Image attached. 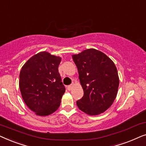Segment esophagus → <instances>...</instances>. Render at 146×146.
<instances>
[{
    "instance_id": "1",
    "label": "esophagus",
    "mask_w": 146,
    "mask_h": 146,
    "mask_svg": "<svg viewBox=\"0 0 146 146\" xmlns=\"http://www.w3.org/2000/svg\"><path fill=\"white\" fill-rule=\"evenodd\" d=\"M74 86V84H72L71 85H70V86H68V89L69 90H70L73 88Z\"/></svg>"
}]
</instances>
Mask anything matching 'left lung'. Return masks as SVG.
I'll return each instance as SVG.
<instances>
[{
  "mask_svg": "<svg viewBox=\"0 0 146 146\" xmlns=\"http://www.w3.org/2000/svg\"><path fill=\"white\" fill-rule=\"evenodd\" d=\"M76 65L84 96L77 106L89 115L104 112L112 105L119 80L113 62L102 52L86 49L72 56Z\"/></svg>",
  "mask_w": 146,
  "mask_h": 146,
  "instance_id": "left-lung-1",
  "label": "left lung"
}]
</instances>
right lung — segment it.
Listing matches in <instances>:
<instances>
[{"label":"right lung","instance_id":"right-lung-1","mask_svg":"<svg viewBox=\"0 0 146 146\" xmlns=\"http://www.w3.org/2000/svg\"><path fill=\"white\" fill-rule=\"evenodd\" d=\"M61 60V57L42 51L33 56L22 67L19 75L22 98L36 115H50L60 105L65 92L58 72Z\"/></svg>","mask_w":146,"mask_h":146}]
</instances>
